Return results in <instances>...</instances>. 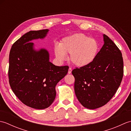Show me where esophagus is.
Here are the masks:
<instances>
[{"label":"esophagus","instance_id":"esophagus-1","mask_svg":"<svg viewBox=\"0 0 131 131\" xmlns=\"http://www.w3.org/2000/svg\"><path fill=\"white\" fill-rule=\"evenodd\" d=\"M71 71H72V69L71 68H69V70H68V74H70L71 73Z\"/></svg>","mask_w":131,"mask_h":131}]
</instances>
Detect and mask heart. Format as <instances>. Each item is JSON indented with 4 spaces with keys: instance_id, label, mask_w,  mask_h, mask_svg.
<instances>
[{
    "instance_id": "heart-1",
    "label": "heart",
    "mask_w": 131,
    "mask_h": 131,
    "mask_svg": "<svg viewBox=\"0 0 131 131\" xmlns=\"http://www.w3.org/2000/svg\"><path fill=\"white\" fill-rule=\"evenodd\" d=\"M99 49V43L96 39L77 33L63 38L59 46H55L54 53L60 61H63L66 54H70L69 60L74 65L83 67L93 62Z\"/></svg>"
}]
</instances>
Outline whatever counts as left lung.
I'll list each match as a JSON object with an SVG mask.
<instances>
[{
  "label": "left lung",
  "mask_w": 131,
  "mask_h": 131,
  "mask_svg": "<svg viewBox=\"0 0 131 131\" xmlns=\"http://www.w3.org/2000/svg\"><path fill=\"white\" fill-rule=\"evenodd\" d=\"M103 37L104 44L93 62L72 71L76 96L89 109L106 104L118 90L123 76L120 49L107 35Z\"/></svg>",
  "instance_id": "8db88e82"
}]
</instances>
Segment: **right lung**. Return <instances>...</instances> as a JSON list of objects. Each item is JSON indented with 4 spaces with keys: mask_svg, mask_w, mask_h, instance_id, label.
<instances>
[{
    "mask_svg": "<svg viewBox=\"0 0 131 131\" xmlns=\"http://www.w3.org/2000/svg\"><path fill=\"white\" fill-rule=\"evenodd\" d=\"M48 29L30 31L13 43L9 58V82L15 95L27 106L44 109L55 99V87L68 72L69 66L49 62L45 49H34L31 40L43 39Z\"/></svg>",
    "mask_w": 131,
    "mask_h": 131,
    "instance_id": "right-lung-1",
    "label": "right lung"
}]
</instances>
